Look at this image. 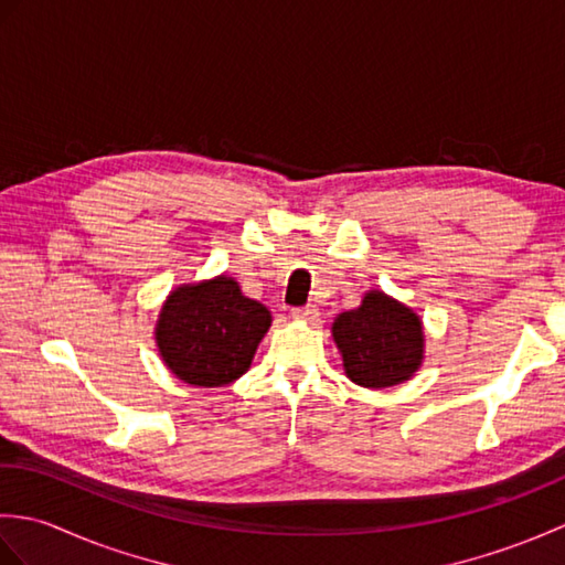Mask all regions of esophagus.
Listing matches in <instances>:
<instances>
[{"label": "esophagus", "instance_id": "34e87169", "mask_svg": "<svg viewBox=\"0 0 565 565\" xmlns=\"http://www.w3.org/2000/svg\"><path fill=\"white\" fill-rule=\"evenodd\" d=\"M320 313H318V308L316 306H301V308H294L291 310V318H296V320H306V322H310V320H316Z\"/></svg>", "mask_w": 565, "mask_h": 565}]
</instances>
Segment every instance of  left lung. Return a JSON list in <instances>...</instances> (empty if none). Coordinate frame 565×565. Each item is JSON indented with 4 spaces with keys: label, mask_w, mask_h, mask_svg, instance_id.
<instances>
[{
    "label": "left lung",
    "mask_w": 565,
    "mask_h": 565,
    "mask_svg": "<svg viewBox=\"0 0 565 565\" xmlns=\"http://www.w3.org/2000/svg\"><path fill=\"white\" fill-rule=\"evenodd\" d=\"M332 338L344 374L364 388L398 386L425 356L423 320L383 291H369L362 306L334 318Z\"/></svg>",
    "instance_id": "left-lung-1"
}]
</instances>
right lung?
<instances>
[{"mask_svg":"<svg viewBox=\"0 0 565 565\" xmlns=\"http://www.w3.org/2000/svg\"><path fill=\"white\" fill-rule=\"evenodd\" d=\"M269 326V310L243 296L233 276L221 274L177 286L162 303L154 340L179 381L218 388L245 374Z\"/></svg>","mask_w":565,"mask_h":565,"instance_id":"right-lung-1","label":"right lung"}]
</instances>
